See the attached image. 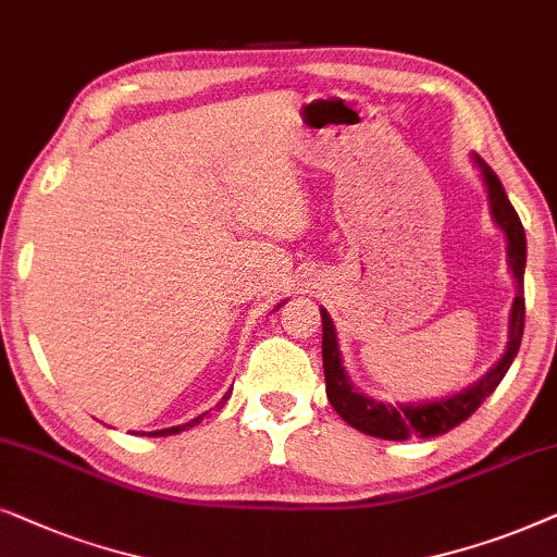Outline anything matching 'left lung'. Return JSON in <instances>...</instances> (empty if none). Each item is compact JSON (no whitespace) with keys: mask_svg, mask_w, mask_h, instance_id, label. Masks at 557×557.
<instances>
[{"mask_svg":"<svg viewBox=\"0 0 557 557\" xmlns=\"http://www.w3.org/2000/svg\"><path fill=\"white\" fill-rule=\"evenodd\" d=\"M473 168L479 170L481 181H484L488 211H492L494 224L502 228L504 239H507V264L511 277L517 283V295L509 310V336L507 348L496 359V364L469 387L448 397L425 399V403H380V399L364 395L354 387L348 380L344 359H341L336 325L331 315L321 308L323 321V372H325V395L341 418L348 425L359 430V433L372 435L382 441H407V438H435V435L448 433L450 428L461 425L466 418H471L479 410V405L499 387L504 374L509 372L511 361L522 344L524 331V264H528V239H524L522 221L517 216L515 206L509 203L507 193L502 188V181L496 177L492 168L486 165L479 154L471 158Z\"/></svg>","mask_w":557,"mask_h":557,"instance_id":"obj_1","label":"left lung"}]
</instances>
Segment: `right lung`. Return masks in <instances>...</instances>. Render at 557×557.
<instances>
[{
	"label": "right lung",
	"mask_w": 557,
	"mask_h": 557,
	"mask_svg": "<svg viewBox=\"0 0 557 557\" xmlns=\"http://www.w3.org/2000/svg\"><path fill=\"white\" fill-rule=\"evenodd\" d=\"M280 308V306H277ZM228 397V392L224 395V399ZM221 405V403H219ZM206 418V412L203 414H198V418H193V420H188V422H183V425H173V428H162V430H152V433H143V435H150V438H160V435H175V433H181V430H190V428H196L198 422H201Z\"/></svg>",
	"instance_id": "add662e5"
}]
</instances>
